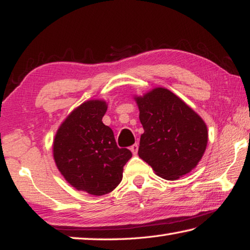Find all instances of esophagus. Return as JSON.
Returning <instances> with one entry per match:
<instances>
[{"label":"esophagus","instance_id":"obj_1","mask_svg":"<svg viewBox=\"0 0 250 250\" xmlns=\"http://www.w3.org/2000/svg\"><path fill=\"white\" fill-rule=\"evenodd\" d=\"M130 150H131V152H132V154H137L138 153V150H139V146L137 145V143H135V145H133L132 146L130 147Z\"/></svg>","mask_w":250,"mask_h":250}]
</instances>
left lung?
Segmentation results:
<instances>
[{
  "label": "left lung",
  "mask_w": 250,
  "mask_h": 250,
  "mask_svg": "<svg viewBox=\"0 0 250 250\" xmlns=\"http://www.w3.org/2000/svg\"><path fill=\"white\" fill-rule=\"evenodd\" d=\"M145 132L138 154L158 176L168 181L196 167L208 141L207 125L200 115L167 88L155 87L133 96Z\"/></svg>",
  "instance_id": "8db88e82"
}]
</instances>
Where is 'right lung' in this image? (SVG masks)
Returning <instances> with one entry per match:
<instances>
[{
  "label": "right lung",
  "mask_w": 250,
  "mask_h": 250,
  "mask_svg": "<svg viewBox=\"0 0 250 250\" xmlns=\"http://www.w3.org/2000/svg\"><path fill=\"white\" fill-rule=\"evenodd\" d=\"M107 108L104 99L84 101L62 122L53 141L61 174L77 191L95 196L120 184L125 164L132 156L130 150L118 147L112 130L104 125Z\"/></svg>",
  "instance_id": "1"
}]
</instances>
